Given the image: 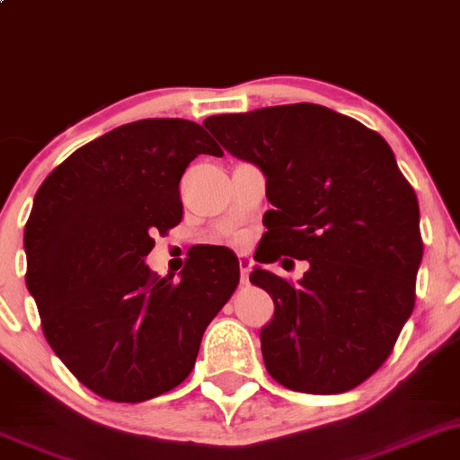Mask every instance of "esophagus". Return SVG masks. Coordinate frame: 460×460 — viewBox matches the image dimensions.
Wrapping results in <instances>:
<instances>
[{
  "label": "esophagus",
  "instance_id": "34e87169",
  "mask_svg": "<svg viewBox=\"0 0 460 460\" xmlns=\"http://www.w3.org/2000/svg\"><path fill=\"white\" fill-rule=\"evenodd\" d=\"M240 271H243V283H247L249 271H252V258L247 253H240Z\"/></svg>",
  "mask_w": 460,
  "mask_h": 460
}]
</instances>
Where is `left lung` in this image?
<instances>
[{
    "mask_svg": "<svg viewBox=\"0 0 460 460\" xmlns=\"http://www.w3.org/2000/svg\"><path fill=\"white\" fill-rule=\"evenodd\" d=\"M204 126L265 172L270 211L256 261L310 262L298 285L256 267L274 301L261 330L279 385L332 395L386 362L416 303L422 261L418 198L371 128L314 102L217 114Z\"/></svg>",
    "mask_w": 460,
    "mask_h": 460,
    "instance_id": "1",
    "label": "left lung"
}]
</instances>
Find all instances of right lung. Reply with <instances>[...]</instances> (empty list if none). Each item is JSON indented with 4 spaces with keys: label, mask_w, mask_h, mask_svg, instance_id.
<instances>
[{
    "label": "right lung",
    "mask_w": 460,
    "mask_h": 460,
    "mask_svg": "<svg viewBox=\"0 0 460 460\" xmlns=\"http://www.w3.org/2000/svg\"><path fill=\"white\" fill-rule=\"evenodd\" d=\"M198 155H222L202 126L144 119L75 150L35 193L26 288L53 353L105 400L144 402L180 386L240 283L226 247L190 252L177 280L146 265L155 235L181 222L180 180Z\"/></svg>",
    "instance_id": "right-lung-1"
}]
</instances>
